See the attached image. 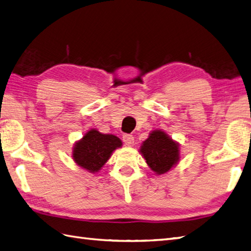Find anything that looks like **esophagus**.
I'll list each match as a JSON object with an SVG mask.
<instances>
[{
    "mask_svg": "<svg viewBox=\"0 0 251 251\" xmlns=\"http://www.w3.org/2000/svg\"><path fill=\"white\" fill-rule=\"evenodd\" d=\"M122 140H124V143L129 147L134 145V137L132 135H129V134H125L124 137H122Z\"/></svg>",
    "mask_w": 251,
    "mask_h": 251,
    "instance_id": "obj_1",
    "label": "esophagus"
}]
</instances>
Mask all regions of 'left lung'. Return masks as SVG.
<instances>
[{
    "instance_id": "1",
    "label": "left lung",
    "mask_w": 251,
    "mask_h": 251,
    "mask_svg": "<svg viewBox=\"0 0 251 251\" xmlns=\"http://www.w3.org/2000/svg\"><path fill=\"white\" fill-rule=\"evenodd\" d=\"M139 153L155 175H165L180 161V145L163 130H153L140 146Z\"/></svg>"
}]
</instances>
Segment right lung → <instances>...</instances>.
Segmentation results:
<instances>
[{
    "mask_svg": "<svg viewBox=\"0 0 251 251\" xmlns=\"http://www.w3.org/2000/svg\"><path fill=\"white\" fill-rule=\"evenodd\" d=\"M121 147L122 142L119 137L90 129L81 139L75 143L72 158L78 167L88 173L96 174L104 166L113 152Z\"/></svg>",
    "mask_w": 251,
    "mask_h": 251,
    "instance_id": "add662e5",
    "label": "right lung"
}]
</instances>
